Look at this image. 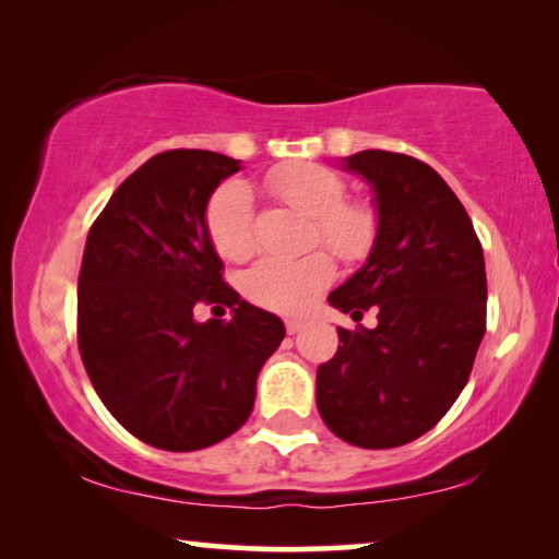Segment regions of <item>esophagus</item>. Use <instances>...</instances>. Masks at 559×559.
<instances>
[{
  "instance_id": "1",
  "label": "esophagus",
  "mask_w": 559,
  "mask_h": 559,
  "mask_svg": "<svg viewBox=\"0 0 559 559\" xmlns=\"http://www.w3.org/2000/svg\"><path fill=\"white\" fill-rule=\"evenodd\" d=\"M285 328H287V333L289 335H297L305 328V320H297V318H289L287 323H285Z\"/></svg>"
}]
</instances>
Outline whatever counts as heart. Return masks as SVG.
Returning a JSON list of instances; mask_svg holds the SVG:
<instances>
[{
  "mask_svg": "<svg viewBox=\"0 0 559 559\" xmlns=\"http://www.w3.org/2000/svg\"><path fill=\"white\" fill-rule=\"evenodd\" d=\"M266 188L312 218V241L325 243L343 262H361L377 243L379 216L369 203L343 201L346 180L323 165L297 163L277 167L266 175ZM205 226L213 247L228 262H243L254 254V195L241 180H228L211 195ZM333 259L325 251L285 259H262L243 280L247 295L262 308L277 312L308 310L316 297L331 285Z\"/></svg>",
  "mask_w": 559,
  "mask_h": 559,
  "instance_id": "obj_1",
  "label": "heart"
}]
</instances>
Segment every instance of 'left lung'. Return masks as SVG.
Here are the masks:
<instances>
[{"label":"left lung","instance_id":"obj_1","mask_svg":"<svg viewBox=\"0 0 559 559\" xmlns=\"http://www.w3.org/2000/svg\"><path fill=\"white\" fill-rule=\"evenodd\" d=\"M343 170L373 190L377 243L354 277L328 295L335 310L377 328H338L318 366L323 423L358 448H396L432 430L471 377L486 333L484 249L448 182L409 155L364 150Z\"/></svg>","mask_w":559,"mask_h":559}]
</instances>
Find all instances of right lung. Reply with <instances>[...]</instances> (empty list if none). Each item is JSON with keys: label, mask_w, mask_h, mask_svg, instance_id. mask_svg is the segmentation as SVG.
<instances>
[{"label": "right lung", "mask_w": 559, "mask_h": 559, "mask_svg": "<svg viewBox=\"0 0 559 559\" xmlns=\"http://www.w3.org/2000/svg\"><path fill=\"white\" fill-rule=\"evenodd\" d=\"M239 170L218 152H159L114 190L83 249V366L117 423L159 450L188 453L239 430L285 338L277 316L221 277L205 226L213 190ZM198 301L226 304L233 318L198 324Z\"/></svg>", "instance_id": "add662e5"}]
</instances>
